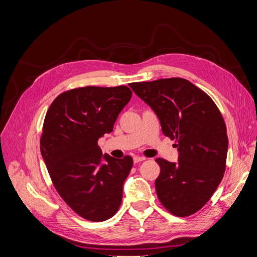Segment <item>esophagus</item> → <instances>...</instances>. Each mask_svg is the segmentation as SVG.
<instances>
[{"label":"esophagus","mask_w":257,"mask_h":257,"mask_svg":"<svg viewBox=\"0 0 257 257\" xmlns=\"http://www.w3.org/2000/svg\"><path fill=\"white\" fill-rule=\"evenodd\" d=\"M133 160H134V163H135V164H137V163H141V162L145 161L146 159H145V158H141V157H135Z\"/></svg>","instance_id":"esophagus-1"}]
</instances>
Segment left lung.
Segmentation results:
<instances>
[{"label": "left lung", "mask_w": 257, "mask_h": 257, "mask_svg": "<svg viewBox=\"0 0 257 257\" xmlns=\"http://www.w3.org/2000/svg\"><path fill=\"white\" fill-rule=\"evenodd\" d=\"M157 113L162 132L178 148V163L157 159L161 173L155 190L161 204L176 216L203 208L222 181L228 148L226 125L207 93L183 78L130 84Z\"/></svg>", "instance_id": "1"}]
</instances>
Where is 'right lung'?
I'll use <instances>...</instances> for the list:
<instances>
[{
  "mask_svg": "<svg viewBox=\"0 0 257 257\" xmlns=\"http://www.w3.org/2000/svg\"><path fill=\"white\" fill-rule=\"evenodd\" d=\"M132 97L126 85L68 90L46 113L41 152L59 195L85 220L102 222L121 205L133 159L102 153L98 138L110 133Z\"/></svg>",
  "mask_w": 257,
  "mask_h": 257,
  "instance_id": "add662e5",
  "label": "right lung"
}]
</instances>
